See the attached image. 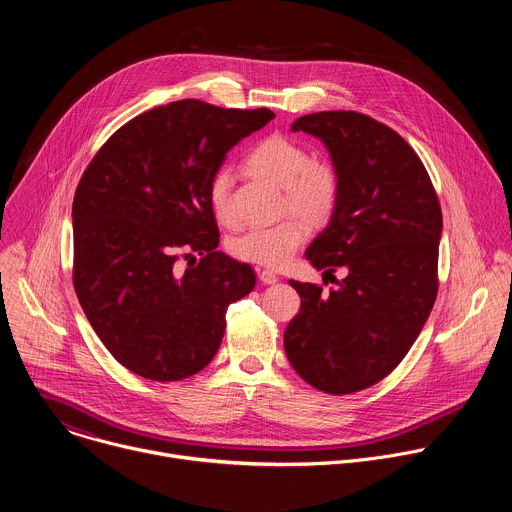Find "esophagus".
<instances>
[{"label": "esophagus", "instance_id": "esophagus-1", "mask_svg": "<svg viewBox=\"0 0 512 512\" xmlns=\"http://www.w3.org/2000/svg\"><path fill=\"white\" fill-rule=\"evenodd\" d=\"M259 279H261V283L271 285V283H275L279 277H277V273L271 271V269H259Z\"/></svg>", "mask_w": 512, "mask_h": 512}]
</instances>
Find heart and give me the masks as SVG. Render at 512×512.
Masks as SVG:
<instances>
[{
    "label": "heart",
    "mask_w": 512,
    "mask_h": 512,
    "mask_svg": "<svg viewBox=\"0 0 512 512\" xmlns=\"http://www.w3.org/2000/svg\"><path fill=\"white\" fill-rule=\"evenodd\" d=\"M245 164L255 176L281 186V212L298 214H287L271 227H257L237 235L231 239L229 251L247 263L283 267L308 237V225L303 219L306 217L312 225H324L336 212L342 188L340 174L332 162L312 158L306 145L285 135H269L257 141ZM231 184V172L218 168L210 176L206 190L216 221L225 227H237Z\"/></svg>",
    "instance_id": "obj_1"
}]
</instances>
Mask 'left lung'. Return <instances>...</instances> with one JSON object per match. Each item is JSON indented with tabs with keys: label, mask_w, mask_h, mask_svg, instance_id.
<instances>
[{
	"label": "left lung",
	"mask_w": 512,
	"mask_h": 512,
	"mask_svg": "<svg viewBox=\"0 0 512 512\" xmlns=\"http://www.w3.org/2000/svg\"><path fill=\"white\" fill-rule=\"evenodd\" d=\"M291 129L324 141L342 188L328 227L306 251L336 285L324 291L289 279L302 306L283 346L306 383L348 395L383 381L429 318L440 285L442 206L423 162L389 125L356 111H322ZM336 268L344 280L333 277Z\"/></svg>",
	"instance_id": "left-lung-1"
}]
</instances>
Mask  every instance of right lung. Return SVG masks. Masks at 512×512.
<instances>
[{
  "mask_svg": "<svg viewBox=\"0 0 512 512\" xmlns=\"http://www.w3.org/2000/svg\"><path fill=\"white\" fill-rule=\"evenodd\" d=\"M273 117L174 101L121 125L81 176L72 283L93 330L131 373L170 383L202 371L221 346L227 308L253 291L251 265L216 251L206 190L233 145Z\"/></svg>",
  "mask_w": 512,
  "mask_h": 512,
  "instance_id": "1",
  "label": "right lung"
}]
</instances>
